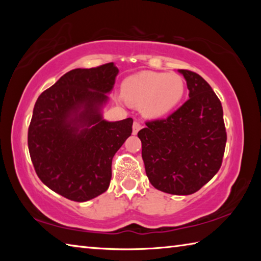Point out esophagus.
Masks as SVG:
<instances>
[{
	"mask_svg": "<svg viewBox=\"0 0 261 261\" xmlns=\"http://www.w3.org/2000/svg\"><path fill=\"white\" fill-rule=\"evenodd\" d=\"M141 129V124L138 121H135L134 122V125H132V134L137 135L138 134V131Z\"/></svg>",
	"mask_w": 261,
	"mask_h": 261,
	"instance_id": "1",
	"label": "esophagus"
}]
</instances>
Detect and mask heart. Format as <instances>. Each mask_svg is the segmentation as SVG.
Here are the masks:
<instances>
[{"label":"heart","mask_w":261,"mask_h":261,"mask_svg":"<svg viewBox=\"0 0 261 261\" xmlns=\"http://www.w3.org/2000/svg\"><path fill=\"white\" fill-rule=\"evenodd\" d=\"M185 93L183 77L175 72L143 71L124 79L122 95L134 105L140 106L145 116L156 118L173 112Z\"/></svg>","instance_id":"heart-1"}]
</instances>
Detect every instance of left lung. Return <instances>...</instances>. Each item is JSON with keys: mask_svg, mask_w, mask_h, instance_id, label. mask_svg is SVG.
I'll return each instance as SVG.
<instances>
[{"mask_svg": "<svg viewBox=\"0 0 261 261\" xmlns=\"http://www.w3.org/2000/svg\"><path fill=\"white\" fill-rule=\"evenodd\" d=\"M178 71L187 81L190 99L167 118L146 122L138 137L153 187L187 196L200 190L219 171L227 132L222 105L210 84L190 70Z\"/></svg>", "mask_w": 261, "mask_h": 261, "instance_id": "obj_1", "label": "left lung"}]
</instances>
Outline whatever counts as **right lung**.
I'll list each match as a JSON object with an SVG mask.
<instances>
[{
    "instance_id": "right-lung-1",
    "label": "right lung",
    "mask_w": 261,
    "mask_h": 261,
    "mask_svg": "<svg viewBox=\"0 0 261 261\" xmlns=\"http://www.w3.org/2000/svg\"><path fill=\"white\" fill-rule=\"evenodd\" d=\"M117 73L113 62L73 69L34 105L31 160L41 182L67 199L83 202L107 191L113 158L132 134L131 117L108 122L101 114Z\"/></svg>"
}]
</instances>
